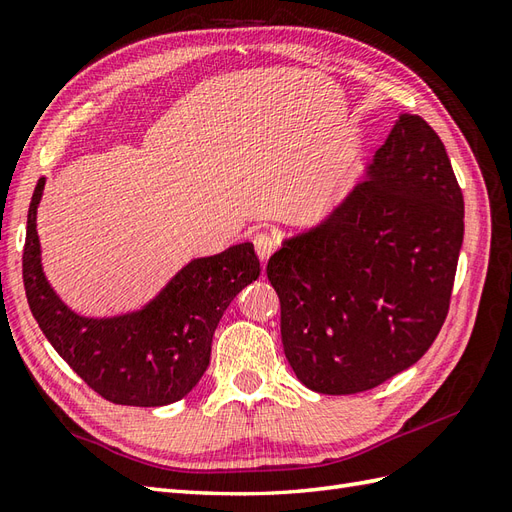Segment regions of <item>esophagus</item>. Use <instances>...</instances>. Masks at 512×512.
Here are the masks:
<instances>
[{"mask_svg": "<svg viewBox=\"0 0 512 512\" xmlns=\"http://www.w3.org/2000/svg\"><path fill=\"white\" fill-rule=\"evenodd\" d=\"M277 244H279L277 238H274L270 231H255L253 233V246H255V251L261 261H266L274 253Z\"/></svg>", "mask_w": 512, "mask_h": 512, "instance_id": "esophagus-1", "label": "esophagus"}]
</instances>
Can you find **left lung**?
Instances as JSON below:
<instances>
[{
  "label": "left lung",
  "mask_w": 512,
  "mask_h": 512,
  "mask_svg": "<svg viewBox=\"0 0 512 512\" xmlns=\"http://www.w3.org/2000/svg\"><path fill=\"white\" fill-rule=\"evenodd\" d=\"M463 218V192L437 131L400 114L370 179L268 261L298 381L346 396L422 359L448 316Z\"/></svg>",
  "instance_id": "1"
}]
</instances>
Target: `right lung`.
<instances>
[{"instance_id": "right-lung-1", "label": "right lung", "mask_w": 512, "mask_h": 512, "mask_svg": "<svg viewBox=\"0 0 512 512\" xmlns=\"http://www.w3.org/2000/svg\"><path fill=\"white\" fill-rule=\"evenodd\" d=\"M43 188L45 179H38L28 209L23 285L32 316L51 346L90 389L114 404L164 406L188 396L207 370L222 313L259 277L253 244L190 261L140 311L84 318L64 307L41 268L36 207Z\"/></svg>"}]
</instances>
